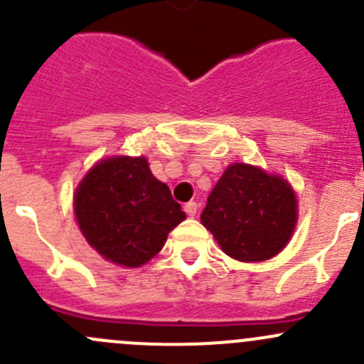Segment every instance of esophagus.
Returning <instances> with one entry per match:
<instances>
[{"mask_svg": "<svg viewBox=\"0 0 364 364\" xmlns=\"http://www.w3.org/2000/svg\"><path fill=\"white\" fill-rule=\"evenodd\" d=\"M197 209H199V205H197V203H193V200H190V203L185 204V213L188 216H196Z\"/></svg>", "mask_w": 364, "mask_h": 364, "instance_id": "obj_1", "label": "esophagus"}]
</instances>
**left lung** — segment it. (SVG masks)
I'll return each mask as SVG.
<instances>
[{
    "label": "left lung",
    "instance_id": "1",
    "mask_svg": "<svg viewBox=\"0 0 364 364\" xmlns=\"http://www.w3.org/2000/svg\"><path fill=\"white\" fill-rule=\"evenodd\" d=\"M200 222L223 252L241 262L278 255L297 223V199L282 176L232 164L209 193Z\"/></svg>",
    "mask_w": 364,
    "mask_h": 364
}]
</instances>
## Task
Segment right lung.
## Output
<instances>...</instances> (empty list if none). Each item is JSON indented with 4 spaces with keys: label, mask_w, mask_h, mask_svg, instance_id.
Here are the masks:
<instances>
[{
    "label": "right lung",
    "mask_w": 364,
    "mask_h": 364,
    "mask_svg": "<svg viewBox=\"0 0 364 364\" xmlns=\"http://www.w3.org/2000/svg\"><path fill=\"white\" fill-rule=\"evenodd\" d=\"M73 213L87 243L124 267L151 260L186 218L144 156H111L93 165L77 186Z\"/></svg>",
    "instance_id": "add662e5"
}]
</instances>
